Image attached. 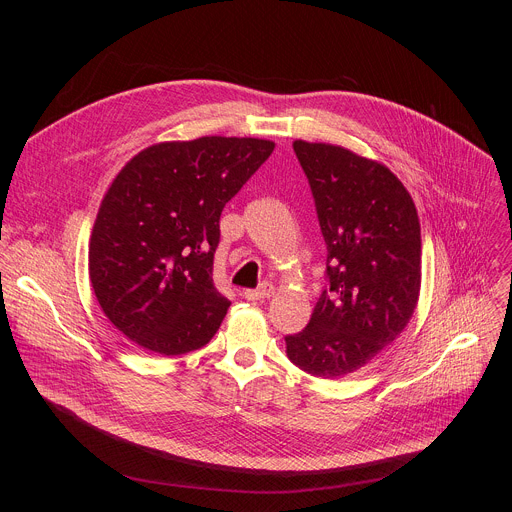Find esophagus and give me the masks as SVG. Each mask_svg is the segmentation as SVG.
Here are the masks:
<instances>
[{
	"mask_svg": "<svg viewBox=\"0 0 512 512\" xmlns=\"http://www.w3.org/2000/svg\"><path fill=\"white\" fill-rule=\"evenodd\" d=\"M273 294V285L269 281L261 283L257 289H245L243 291V298L249 300V302H255V300H265Z\"/></svg>",
	"mask_w": 512,
	"mask_h": 512,
	"instance_id": "34e87169",
	"label": "esophagus"
}]
</instances>
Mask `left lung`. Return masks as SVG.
<instances>
[{
  "label": "left lung",
  "mask_w": 512,
  "mask_h": 512,
  "mask_svg": "<svg viewBox=\"0 0 512 512\" xmlns=\"http://www.w3.org/2000/svg\"><path fill=\"white\" fill-rule=\"evenodd\" d=\"M326 241V287L310 324L285 336L302 371L338 379L379 356L407 326L421 285V229L399 178L340 145L294 141Z\"/></svg>",
  "instance_id": "obj_1"
}]
</instances>
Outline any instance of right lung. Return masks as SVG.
<instances>
[{
  "label": "right lung",
  "mask_w": 512,
  "mask_h": 512,
  "mask_svg": "<svg viewBox=\"0 0 512 512\" xmlns=\"http://www.w3.org/2000/svg\"><path fill=\"white\" fill-rule=\"evenodd\" d=\"M273 148L255 137L166 141L117 174L93 227L89 275L129 340L164 356L210 342L231 306L212 283L218 221Z\"/></svg>",
  "instance_id": "right-lung-1"
}]
</instances>
